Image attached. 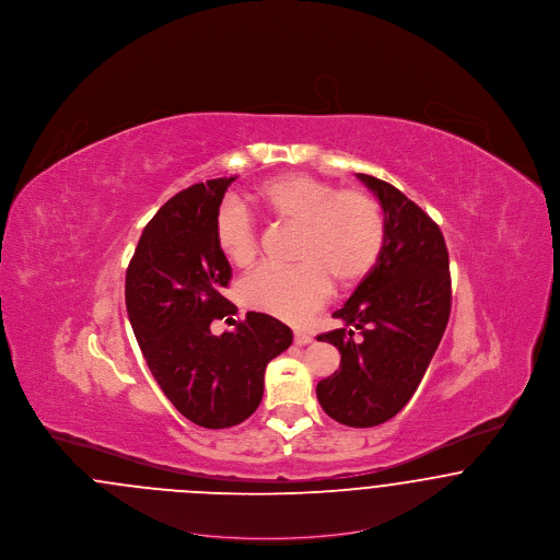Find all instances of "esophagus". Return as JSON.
<instances>
[{
    "label": "esophagus",
    "mask_w": 560,
    "mask_h": 560,
    "mask_svg": "<svg viewBox=\"0 0 560 560\" xmlns=\"http://www.w3.org/2000/svg\"><path fill=\"white\" fill-rule=\"evenodd\" d=\"M293 342H295L298 347H306V345L313 342V336L306 334V331H302V329H295V331H293Z\"/></svg>",
    "instance_id": "obj_1"
}]
</instances>
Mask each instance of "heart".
Wrapping results in <instances>:
<instances>
[{"mask_svg":"<svg viewBox=\"0 0 560 560\" xmlns=\"http://www.w3.org/2000/svg\"><path fill=\"white\" fill-rule=\"evenodd\" d=\"M249 201L298 229L295 267L258 268L241 283V302L252 311L304 323L327 302L331 281L340 290L354 288L382 256L386 222L368 190L338 188L311 174H281L254 188ZM213 240L235 267L247 268L258 258V226L237 203L218 210Z\"/></svg>","mask_w":560,"mask_h":560,"instance_id":"obj_1","label":"heart"}]
</instances>
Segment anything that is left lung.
<instances>
[{
    "label": "left lung",
    "instance_id": "8db88e82",
    "mask_svg": "<svg viewBox=\"0 0 560 560\" xmlns=\"http://www.w3.org/2000/svg\"><path fill=\"white\" fill-rule=\"evenodd\" d=\"M357 178L380 199L386 240L375 268L334 313L345 327L317 338L342 354L317 399L336 422L370 428L395 418L420 386L450 320L452 275L439 224L399 188Z\"/></svg>",
    "mask_w": 560,
    "mask_h": 560
}]
</instances>
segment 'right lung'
<instances>
[{"instance_id":"add662e5","label":"right lung","mask_w":560,"mask_h":560,"mask_svg":"<svg viewBox=\"0 0 560 560\" xmlns=\"http://www.w3.org/2000/svg\"><path fill=\"white\" fill-rule=\"evenodd\" d=\"M233 180L174 195L144 226L126 272V308L149 370L187 420L212 430L237 427L258 409L268 361L293 340L288 325L265 313H247L222 336L210 329L237 313L222 295L231 265L213 240Z\"/></svg>"}]
</instances>
